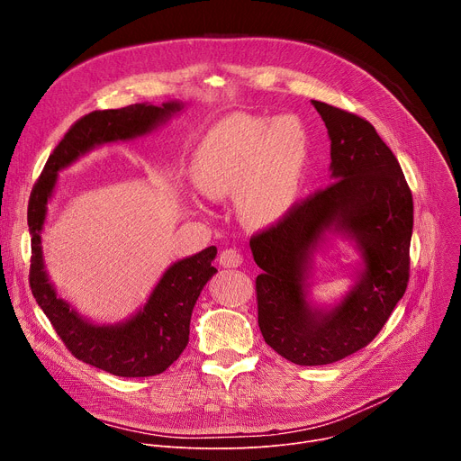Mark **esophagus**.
Masks as SVG:
<instances>
[{
    "label": "esophagus",
    "instance_id": "34e87169",
    "mask_svg": "<svg viewBox=\"0 0 461 461\" xmlns=\"http://www.w3.org/2000/svg\"><path fill=\"white\" fill-rule=\"evenodd\" d=\"M242 260H244V257L237 248H226L219 255V262L224 268H237L242 265Z\"/></svg>",
    "mask_w": 461,
    "mask_h": 461
}]
</instances>
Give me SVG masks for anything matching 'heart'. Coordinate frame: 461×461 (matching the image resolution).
<instances>
[{"instance_id":"obj_1","label":"heart","mask_w":461,"mask_h":461,"mask_svg":"<svg viewBox=\"0 0 461 461\" xmlns=\"http://www.w3.org/2000/svg\"><path fill=\"white\" fill-rule=\"evenodd\" d=\"M304 164V133L294 116L233 122L203 140L194 155V180L213 196L246 187L242 210L255 221L277 217L294 194Z\"/></svg>"}]
</instances>
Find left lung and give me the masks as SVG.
Returning <instances> with one entry per match:
<instances>
[{"label": "left lung", "instance_id": "8db88e82", "mask_svg": "<svg viewBox=\"0 0 461 461\" xmlns=\"http://www.w3.org/2000/svg\"><path fill=\"white\" fill-rule=\"evenodd\" d=\"M330 137L334 182L249 239L258 328L285 359L330 365L365 348L403 297L411 270L412 193L398 158L365 118L312 100ZM326 232L357 242L362 270L332 309L307 301L312 253Z\"/></svg>", "mask_w": 461, "mask_h": 461}]
</instances>
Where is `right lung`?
<instances>
[{
	"label": "right lung",
	"instance_id": "1",
	"mask_svg": "<svg viewBox=\"0 0 461 461\" xmlns=\"http://www.w3.org/2000/svg\"><path fill=\"white\" fill-rule=\"evenodd\" d=\"M184 105L135 104L122 109L93 111L71 125L49 157L29 199L32 295L49 317L56 334L69 352L96 368L120 377H149L171 366L189 341L193 306L206 283L217 274L212 262L217 248L210 246L191 257L173 262L166 270L144 308L116 324H95L61 299L49 281L43 265L41 230L47 217L58 171L71 166L96 146L125 142L151 133Z\"/></svg>",
	"mask_w": 461,
	"mask_h": 461
}]
</instances>
